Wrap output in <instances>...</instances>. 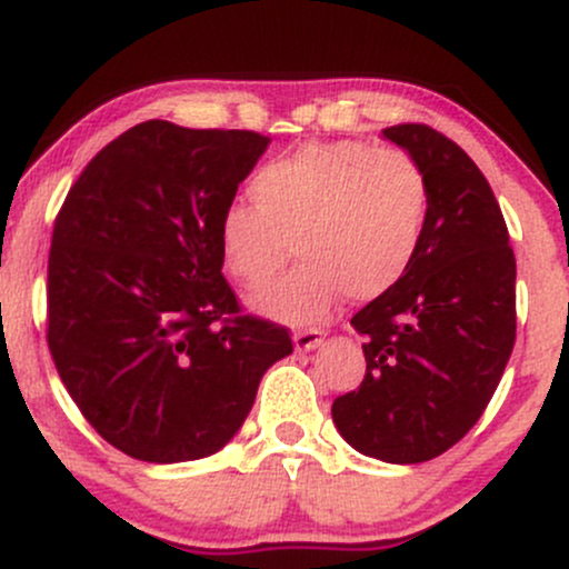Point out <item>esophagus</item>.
<instances>
[{"instance_id": "esophagus-1", "label": "esophagus", "mask_w": 569, "mask_h": 569, "mask_svg": "<svg viewBox=\"0 0 569 569\" xmlns=\"http://www.w3.org/2000/svg\"><path fill=\"white\" fill-rule=\"evenodd\" d=\"M321 331L318 329H299L293 331V348L297 350H312L321 345Z\"/></svg>"}]
</instances>
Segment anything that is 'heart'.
<instances>
[{"label": "heart", "instance_id": "heart-1", "mask_svg": "<svg viewBox=\"0 0 569 569\" xmlns=\"http://www.w3.org/2000/svg\"><path fill=\"white\" fill-rule=\"evenodd\" d=\"M253 202H227L217 238L227 272L262 289L291 243L305 262L253 299L289 323L323 318L345 293L371 302L409 272L428 224V179L409 152L367 141H307L262 166Z\"/></svg>", "mask_w": 569, "mask_h": 569}]
</instances>
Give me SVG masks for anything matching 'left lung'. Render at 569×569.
<instances>
[{"label": "left lung", "mask_w": 569, "mask_h": 569, "mask_svg": "<svg viewBox=\"0 0 569 569\" xmlns=\"http://www.w3.org/2000/svg\"><path fill=\"white\" fill-rule=\"evenodd\" d=\"M428 179V224L401 283L352 316L367 375L331 417L358 452L426 462L485 415L516 339V259L492 187L422 122L382 130Z\"/></svg>", "instance_id": "left-lung-1"}]
</instances>
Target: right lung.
<instances>
[{"mask_svg":"<svg viewBox=\"0 0 569 569\" xmlns=\"http://www.w3.org/2000/svg\"><path fill=\"white\" fill-rule=\"evenodd\" d=\"M270 139L147 120L84 166L53 224L48 348L101 439L143 462L219 452L293 350L246 316L217 227Z\"/></svg>","mask_w":569,"mask_h":569,"instance_id":"add662e5","label":"right lung"}]
</instances>
